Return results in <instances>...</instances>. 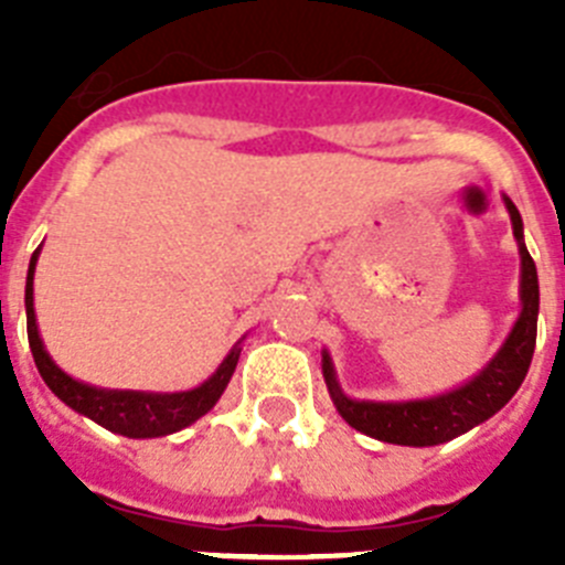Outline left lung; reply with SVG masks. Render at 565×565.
Instances as JSON below:
<instances>
[{
    "instance_id": "left-lung-1",
    "label": "left lung",
    "mask_w": 565,
    "mask_h": 565,
    "mask_svg": "<svg viewBox=\"0 0 565 565\" xmlns=\"http://www.w3.org/2000/svg\"><path fill=\"white\" fill-rule=\"evenodd\" d=\"M503 203L512 217V232L521 252V317L509 331L507 342L501 344V351L478 376L456 391L433 398H416V402H359V398L344 396L333 373L331 356L322 353V376H326L328 393L337 404L339 416L359 433L379 441L402 444V447H436V444L463 436L489 416H495L518 393L535 353L541 291H537L535 259L529 257L526 243H523L521 212L509 198H503Z\"/></svg>"
}]
</instances>
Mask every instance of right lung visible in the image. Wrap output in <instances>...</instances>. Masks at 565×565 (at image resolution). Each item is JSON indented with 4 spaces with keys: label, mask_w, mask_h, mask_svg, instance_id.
Returning a JSON list of instances; mask_svg holds the SVG:
<instances>
[{
    "label": "right lung",
    "mask_w": 565,
    "mask_h": 565,
    "mask_svg": "<svg viewBox=\"0 0 565 565\" xmlns=\"http://www.w3.org/2000/svg\"><path fill=\"white\" fill-rule=\"evenodd\" d=\"M39 248L30 257L28 268V286H24V311H28V342L33 351L39 373L44 384L56 393L67 407H73L82 416L93 418L96 424L107 427L109 433L127 438H158L178 433L189 424H194L201 416L212 411L217 398L226 391L228 379L239 359V342L234 344L228 356L223 359L221 367L194 391L183 393H143V391H107V387H93L78 379L67 376L58 367L50 353L44 351V342L39 337L36 311H33V271H36Z\"/></svg>",
    "instance_id": "add662e5"
}]
</instances>
